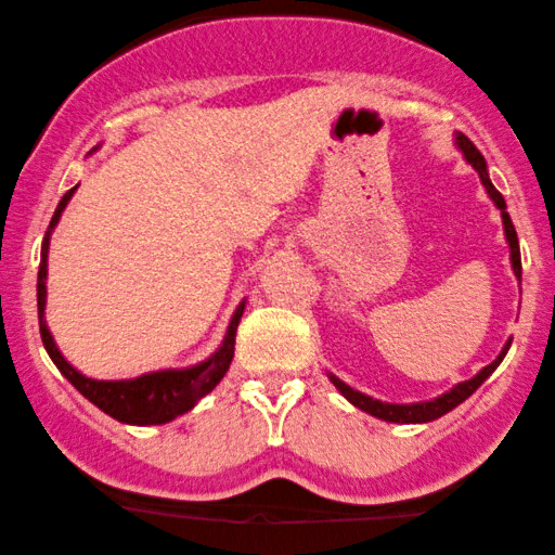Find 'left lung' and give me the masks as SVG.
Listing matches in <instances>:
<instances>
[{
    "label": "left lung",
    "instance_id": "1",
    "mask_svg": "<svg viewBox=\"0 0 555 555\" xmlns=\"http://www.w3.org/2000/svg\"><path fill=\"white\" fill-rule=\"evenodd\" d=\"M456 147L462 150L464 160L472 165L474 170L479 172V181L481 185H485L487 196L492 198V204L500 208L502 214V227H505V240L509 244V264H513V272L517 280H522V262H520V242H517V232L513 227V219H509L507 214V204L505 198H502V193L494 189L492 181H489V170H487V160L481 157V153L477 147L472 145V140L462 132H456ZM509 344H513V339L505 341V347H502V351L498 354V359H494L492 364H487L485 370H479L477 374H474L472 379H466V383H459L453 385L451 390H446L443 395H438V398L434 400H423V402H383V400H374L370 398V395L359 392L354 390V387H349L347 383H341L336 374L328 372V379L334 383L336 390H339L344 398H347L351 405L364 410V413L374 415V418L379 421H387V423H430L436 418H441V415L449 413V410H453L456 405H462V402L469 398L472 392H477V387L485 383V379L492 374L494 370H498L502 359H505Z\"/></svg>",
    "mask_w": 555,
    "mask_h": 555
}]
</instances>
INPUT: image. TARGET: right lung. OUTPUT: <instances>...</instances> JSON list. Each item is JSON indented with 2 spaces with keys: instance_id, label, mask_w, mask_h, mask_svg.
I'll return each mask as SVG.
<instances>
[{
  "instance_id": "add662e5",
  "label": "right lung",
  "mask_w": 555,
  "mask_h": 555,
  "mask_svg": "<svg viewBox=\"0 0 555 555\" xmlns=\"http://www.w3.org/2000/svg\"><path fill=\"white\" fill-rule=\"evenodd\" d=\"M96 150V147H93ZM91 150V153H93ZM78 185H74L66 196L57 204L53 219L42 240L40 249V270H38V319H40V336L46 344L48 357L53 359V364L61 370L63 377L83 395L86 400L93 402L99 410H104L106 415H112L114 421L127 423V426H163V423L176 421L178 415L189 413L191 408L198 405L201 398H206L216 385L221 383L229 364L234 359V339H236V326H240L244 304L242 300L232 313L229 321L224 341L219 344V349L211 357H206L204 362L191 364V366H178V370H155L145 372L140 377L132 379H93L86 377L83 372H78L66 357L61 354L57 344L50 334L46 323V304H48V249H50V236L53 229L61 221V214L66 211L68 201L74 198Z\"/></svg>"
}]
</instances>
